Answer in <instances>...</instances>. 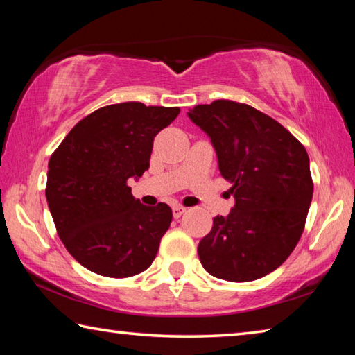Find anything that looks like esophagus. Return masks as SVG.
Wrapping results in <instances>:
<instances>
[{"label": "esophagus", "mask_w": 355, "mask_h": 355, "mask_svg": "<svg viewBox=\"0 0 355 355\" xmlns=\"http://www.w3.org/2000/svg\"><path fill=\"white\" fill-rule=\"evenodd\" d=\"M172 213H173V218L178 219V218H182L183 213H186V208L182 205H175L172 208Z\"/></svg>", "instance_id": "esophagus-1"}]
</instances>
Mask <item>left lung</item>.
<instances>
[{
  "label": "left lung",
  "mask_w": 355,
  "mask_h": 355,
  "mask_svg": "<svg viewBox=\"0 0 355 355\" xmlns=\"http://www.w3.org/2000/svg\"><path fill=\"white\" fill-rule=\"evenodd\" d=\"M189 119L211 137L235 207L199 243L208 274L250 282L272 272L299 243L313 197L307 150L266 114L232 100L197 105Z\"/></svg>",
  "instance_id": "obj_1"
}]
</instances>
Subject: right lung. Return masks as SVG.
<instances>
[{"label":"right lung","instance_id":"obj_1","mask_svg":"<svg viewBox=\"0 0 355 355\" xmlns=\"http://www.w3.org/2000/svg\"><path fill=\"white\" fill-rule=\"evenodd\" d=\"M178 114L139 101L107 105L80 120L53 152L48 208L65 249L89 271L125 279L153 263L172 209L142 205L127 182L148 169L155 136Z\"/></svg>","mask_w":355,"mask_h":355}]
</instances>
